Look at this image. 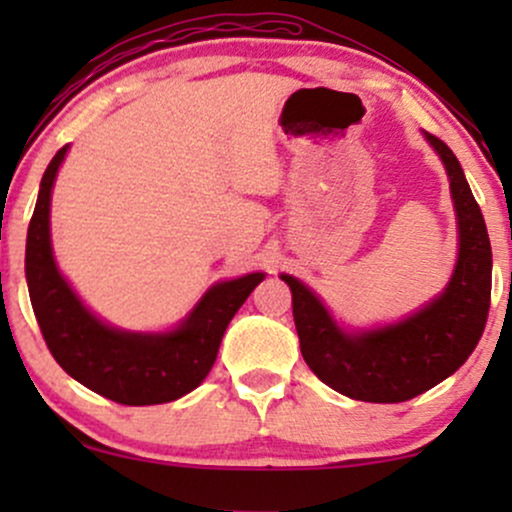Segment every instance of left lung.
<instances>
[{"mask_svg": "<svg viewBox=\"0 0 512 512\" xmlns=\"http://www.w3.org/2000/svg\"><path fill=\"white\" fill-rule=\"evenodd\" d=\"M426 139L448 170L460 223V257L443 296L397 325L346 334L301 281L281 276L291 289L293 322L308 368L332 390L361 402H407L443 383L477 349L489 317L491 243L484 216L450 146L433 134Z\"/></svg>", "mask_w": 512, "mask_h": 512, "instance_id": "left-lung-1", "label": "left lung"}]
</instances>
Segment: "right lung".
Returning <instances> with one entry per match:
<instances>
[{
    "mask_svg": "<svg viewBox=\"0 0 512 512\" xmlns=\"http://www.w3.org/2000/svg\"><path fill=\"white\" fill-rule=\"evenodd\" d=\"M64 154L67 146L57 151L40 180L26 240L28 293L45 344L74 380L117 404L173 402L207 378L228 322L264 274L216 284L170 334H129L103 325L81 305L52 260L50 192Z\"/></svg>",
    "mask_w": 512,
    "mask_h": 512,
    "instance_id": "1",
    "label": "right lung"
}]
</instances>
